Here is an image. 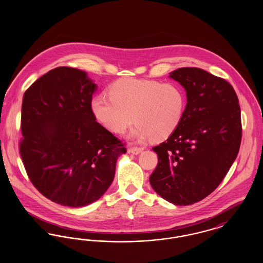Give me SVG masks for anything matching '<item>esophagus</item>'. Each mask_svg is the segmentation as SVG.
<instances>
[{"instance_id":"obj_1","label":"esophagus","mask_w":263,"mask_h":263,"mask_svg":"<svg viewBox=\"0 0 263 263\" xmlns=\"http://www.w3.org/2000/svg\"><path fill=\"white\" fill-rule=\"evenodd\" d=\"M143 150H144V148H142V147H131V148L129 149V152L132 153V154H134V155H138V154H140Z\"/></svg>"}]
</instances>
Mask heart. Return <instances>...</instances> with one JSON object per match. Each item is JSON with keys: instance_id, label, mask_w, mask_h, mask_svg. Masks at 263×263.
Segmentation results:
<instances>
[{"instance_id": "1", "label": "heart", "mask_w": 263, "mask_h": 263, "mask_svg": "<svg viewBox=\"0 0 263 263\" xmlns=\"http://www.w3.org/2000/svg\"><path fill=\"white\" fill-rule=\"evenodd\" d=\"M91 110L100 123L113 133L121 134L137 123L132 136L138 140L167 137L178 126L185 108L183 89L175 84L153 80L120 79L91 100Z\"/></svg>"}]
</instances>
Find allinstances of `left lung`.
Masks as SVG:
<instances>
[{
	"label": "left lung",
	"mask_w": 263,
	"mask_h": 263,
	"mask_svg": "<svg viewBox=\"0 0 263 263\" xmlns=\"http://www.w3.org/2000/svg\"><path fill=\"white\" fill-rule=\"evenodd\" d=\"M186 90L187 103L170 137L153 148L159 163L154 190L175 205H191L211 194L238 156L241 141L238 99L226 80L199 68L171 73Z\"/></svg>",
	"instance_id": "left-lung-1"
}]
</instances>
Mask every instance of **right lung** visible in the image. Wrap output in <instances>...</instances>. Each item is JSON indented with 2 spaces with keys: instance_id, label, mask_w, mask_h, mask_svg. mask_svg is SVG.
<instances>
[{
  "instance_id": "1",
  "label": "right lung",
  "mask_w": 263,
  "mask_h": 263,
  "mask_svg": "<svg viewBox=\"0 0 263 263\" xmlns=\"http://www.w3.org/2000/svg\"><path fill=\"white\" fill-rule=\"evenodd\" d=\"M96 84L86 72L58 67L25 90L20 154L33 186L55 203L82 207L110 186L125 143L96 121Z\"/></svg>"
}]
</instances>
